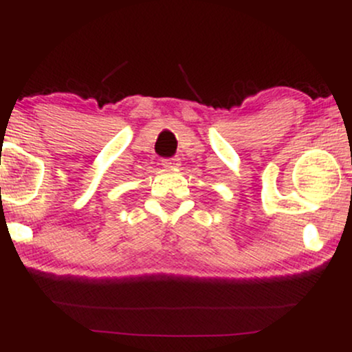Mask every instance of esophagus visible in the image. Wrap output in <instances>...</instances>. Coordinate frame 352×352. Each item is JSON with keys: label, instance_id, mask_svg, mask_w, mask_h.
<instances>
[{"label": "esophagus", "instance_id": "esophagus-1", "mask_svg": "<svg viewBox=\"0 0 352 352\" xmlns=\"http://www.w3.org/2000/svg\"><path fill=\"white\" fill-rule=\"evenodd\" d=\"M162 165L165 168H177L180 165V159H177V157H172V159H164L162 160Z\"/></svg>", "mask_w": 352, "mask_h": 352}]
</instances>
